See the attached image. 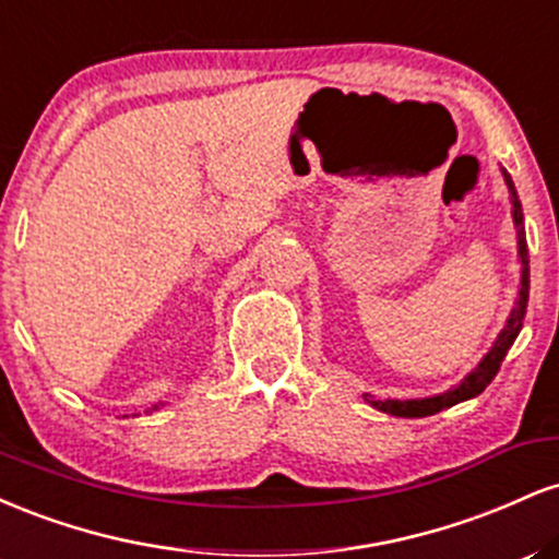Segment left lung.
Instances as JSON below:
<instances>
[{
	"label": "left lung",
	"instance_id": "8db88e82",
	"mask_svg": "<svg viewBox=\"0 0 559 559\" xmlns=\"http://www.w3.org/2000/svg\"><path fill=\"white\" fill-rule=\"evenodd\" d=\"M504 173V170H502ZM504 183L510 189V202H512V221H515V230H518V258H521V288H518V301L512 307L510 318H507L502 333L497 336V342L489 349V355L478 362V368L473 373H467L463 381L457 383L454 389L444 391V394L436 396H426V400H376V396L365 394V402L373 404L376 409L381 413L396 415V418H426V415H436L441 409L452 407V404L473 400L484 391L497 376L499 365H502L507 349H510L512 342L518 338V333L523 329V318H525V307H528V243H525V228H523V207L521 199H518L515 183L512 178L504 173Z\"/></svg>",
	"mask_w": 559,
	"mask_h": 559
}]
</instances>
